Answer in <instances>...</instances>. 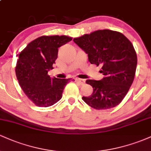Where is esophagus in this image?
Returning <instances> with one entry per match:
<instances>
[{
  "label": "esophagus",
  "instance_id": "esophagus-1",
  "mask_svg": "<svg viewBox=\"0 0 151 151\" xmlns=\"http://www.w3.org/2000/svg\"><path fill=\"white\" fill-rule=\"evenodd\" d=\"M76 81H77V83H79V84H81V85H83V84H85V80H84V79H79V78H77V79H76Z\"/></svg>",
  "mask_w": 151,
  "mask_h": 151
}]
</instances>
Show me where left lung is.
I'll return each instance as SVG.
<instances>
[{
  "label": "left lung",
  "instance_id": "1",
  "mask_svg": "<svg viewBox=\"0 0 151 151\" xmlns=\"http://www.w3.org/2000/svg\"><path fill=\"white\" fill-rule=\"evenodd\" d=\"M74 42L88 55L91 64L101 65V80L87 79L93 87L89 96L82 100L101 110L116 106L125 97L134 79L137 55L132 43L119 32L99 30L74 38Z\"/></svg>",
  "mask_w": 151,
  "mask_h": 151
}]
</instances>
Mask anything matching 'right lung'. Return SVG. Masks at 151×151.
<instances>
[{
    "mask_svg": "<svg viewBox=\"0 0 151 151\" xmlns=\"http://www.w3.org/2000/svg\"><path fill=\"white\" fill-rule=\"evenodd\" d=\"M72 40L66 35L41 36L19 55L15 67L17 79L26 96L37 106H50L62 99L70 79L51 78L47 73L53 69L58 48Z\"/></svg>",
    "mask_w": 151,
    "mask_h": 151,
    "instance_id": "1",
    "label": "right lung"
}]
</instances>
